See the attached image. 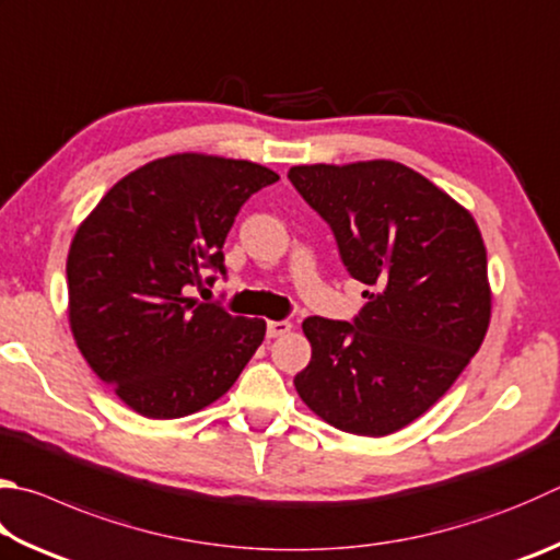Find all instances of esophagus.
<instances>
[{
	"label": "esophagus",
	"mask_w": 560,
	"mask_h": 560,
	"mask_svg": "<svg viewBox=\"0 0 560 560\" xmlns=\"http://www.w3.org/2000/svg\"><path fill=\"white\" fill-rule=\"evenodd\" d=\"M293 325L289 320H269L267 323V335L269 338H281V335L291 332Z\"/></svg>",
	"instance_id": "34e87169"
}]
</instances>
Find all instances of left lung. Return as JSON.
Segmentation results:
<instances>
[{
  "instance_id": "obj_1",
  "label": "left lung",
  "mask_w": 560,
  "mask_h": 560,
  "mask_svg": "<svg viewBox=\"0 0 560 560\" xmlns=\"http://www.w3.org/2000/svg\"><path fill=\"white\" fill-rule=\"evenodd\" d=\"M289 178L332 228L348 271L374 289L354 323L303 320L311 362L296 392L340 431H401L451 389L490 328L482 232L399 161L291 166Z\"/></svg>"
}]
</instances>
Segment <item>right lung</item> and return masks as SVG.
I'll use <instances>...</instances> for the list:
<instances>
[{"label":"right lung","mask_w":560,"mask_h":560,"mask_svg":"<svg viewBox=\"0 0 560 560\" xmlns=\"http://www.w3.org/2000/svg\"><path fill=\"white\" fill-rule=\"evenodd\" d=\"M279 180L245 159L183 151L119 178L70 242L68 323L131 411L180 419L218 401L264 340L261 318L188 296L252 192Z\"/></svg>","instance_id":"add662e5"}]
</instances>
